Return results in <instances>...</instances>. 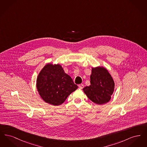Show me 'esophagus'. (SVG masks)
<instances>
[{
	"mask_svg": "<svg viewBox=\"0 0 147 147\" xmlns=\"http://www.w3.org/2000/svg\"><path fill=\"white\" fill-rule=\"evenodd\" d=\"M84 85L83 84H80V85H79V88H80V89H82L83 88H84Z\"/></svg>",
	"mask_w": 147,
	"mask_h": 147,
	"instance_id": "34e87169",
	"label": "esophagus"
}]
</instances>
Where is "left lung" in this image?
<instances>
[{"mask_svg":"<svg viewBox=\"0 0 147 147\" xmlns=\"http://www.w3.org/2000/svg\"><path fill=\"white\" fill-rule=\"evenodd\" d=\"M115 83L108 70L103 67L92 68L90 85L83 89L91 101L102 105L108 102L114 91Z\"/></svg>","mask_w":147,"mask_h":147,"instance_id":"left-lung-1","label":"left lung"}]
</instances>
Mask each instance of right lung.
I'll list each match as a JSON object with an SVG mask.
<instances>
[{
    "instance_id": "add662e5",
    "label": "right lung",
    "mask_w": 147,
    "mask_h": 147,
    "mask_svg": "<svg viewBox=\"0 0 147 147\" xmlns=\"http://www.w3.org/2000/svg\"><path fill=\"white\" fill-rule=\"evenodd\" d=\"M36 86L43 101L54 106L63 104L78 88L60 64L51 63L45 65L38 74Z\"/></svg>"
}]
</instances>
